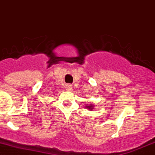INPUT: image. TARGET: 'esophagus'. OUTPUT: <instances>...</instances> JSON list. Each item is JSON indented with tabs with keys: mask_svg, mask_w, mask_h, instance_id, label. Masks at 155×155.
Listing matches in <instances>:
<instances>
[{
	"mask_svg": "<svg viewBox=\"0 0 155 155\" xmlns=\"http://www.w3.org/2000/svg\"><path fill=\"white\" fill-rule=\"evenodd\" d=\"M71 85H67L66 86V89L67 90H71Z\"/></svg>",
	"mask_w": 155,
	"mask_h": 155,
	"instance_id": "esophagus-1",
	"label": "esophagus"
}]
</instances>
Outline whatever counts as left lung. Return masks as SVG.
I'll list each match as a JSON object with an SVG mask.
<instances>
[{
	"mask_svg": "<svg viewBox=\"0 0 155 155\" xmlns=\"http://www.w3.org/2000/svg\"><path fill=\"white\" fill-rule=\"evenodd\" d=\"M86 108L89 110H94V104L92 103L90 104H86Z\"/></svg>",
	"mask_w": 155,
	"mask_h": 155,
	"instance_id": "1",
	"label": "left lung"
}]
</instances>
